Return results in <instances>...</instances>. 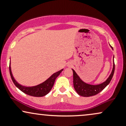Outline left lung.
Listing matches in <instances>:
<instances>
[{
    "instance_id": "left-lung-1",
    "label": "left lung",
    "mask_w": 126,
    "mask_h": 126,
    "mask_svg": "<svg viewBox=\"0 0 126 126\" xmlns=\"http://www.w3.org/2000/svg\"><path fill=\"white\" fill-rule=\"evenodd\" d=\"M111 47L113 50L111 46ZM72 69L73 70V86H74L75 91H76L78 95H79L80 96L88 97V96H94V95L98 94L109 84L114 75V70H115V64H114V62L113 68H112V72H111L109 77L105 81L98 85H91L86 83V82H83L80 79V77L78 76L76 72L73 69Z\"/></svg>"
}]
</instances>
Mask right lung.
Returning <instances> with one entry per match:
<instances>
[{
  "instance_id": "obj_1",
  "label": "right lung",
  "mask_w": 126,
  "mask_h": 126,
  "mask_svg": "<svg viewBox=\"0 0 126 126\" xmlns=\"http://www.w3.org/2000/svg\"><path fill=\"white\" fill-rule=\"evenodd\" d=\"M63 69H61L59 71L56 72V73H53V75L48 78V79L43 83H40V84L35 85L34 86H23L18 83L16 80H15L13 76L12 70H11V62H10L9 64V72L10 75H11V79H12L13 82L15 84V85L18 88L19 90H21L22 92L26 94L30 95V96H36V97H41V96H45L50 92L51 89L53 88V85H54L55 80L57 78V76L60 74V73L63 71Z\"/></svg>"
}]
</instances>
